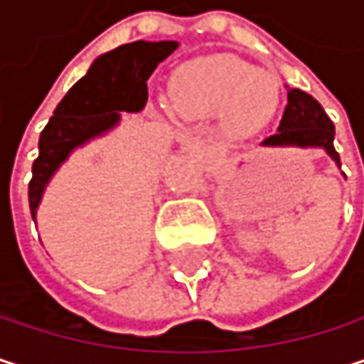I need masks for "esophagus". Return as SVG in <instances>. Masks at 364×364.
<instances>
[{
    "instance_id": "34e87169",
    "label": "esophagus",
    "mask_w": 364,
    "mask_h": 364,
    "mask_svg": "<svg viewBox=\"0 0 364 364\" xmlns=\"http://www.w3.org/2000/svg\"><path fill=\"white\" fill-rule=\"evenodd\" d=\"M189 147H193V145H189Z\"/></svg>"
}]
</instances>
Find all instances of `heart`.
<instances>
[{
    "label": "heart",
    "mask_w": 364,
    "mask_h": 364,
    "mask_svg": "<svg viewBox=\"0 0 364 364\" xmlns=\"http://www.w3.org/2000/svg\"><path fill=\"white\" fill-rule=\"evenodd\" d=\"M168 99L181 117L223 113L234 132H251L276 111L278 80L238 56L213 54L193 58L177 69Z\"/></svg>",
    "instance_id": "obj_1"
}]
</instances>
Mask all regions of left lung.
<instances>
[{
	"mask_svg": "<svg viewBox=\"0 0 364 364\" xmlns=\"http://www.w3.org/2000/svg\"><path fill=\"white\" fill-rule=\"evenodd\" d=\"M333 139H335V126L325 109L321 107V103L299 88H289L287 107L282 113L278 132L267 136L263 145L265 147H287V145L323 147L335 160V164L341 166L339 154L333 147Z\"/></svg>",
	"mask_w": 364,
	"mask_h": 364,
	"instance_id": "1",
	"label": "left lung"
}]
</instances>
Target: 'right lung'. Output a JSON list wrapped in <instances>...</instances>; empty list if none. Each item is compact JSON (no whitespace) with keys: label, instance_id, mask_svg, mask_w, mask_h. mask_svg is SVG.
<instances>
[{"label":"right lung","instance_id":"add662e5","mask_svg":"<svg viewBox=\"0 0 364 364\" xmlns=\"http://www.w3.org/2000/svg\"><path fill=\"white\" fill-rule=\"evenodd\" d=\"M179 48L177 41H132L101 54L71 86L39 134V156L29 181V208L36 221L43 189L69 154L119 122V111L136 113L147 103V80Z\"/></svg>","mask_w":364,"mask_h":364}]
</instances>
